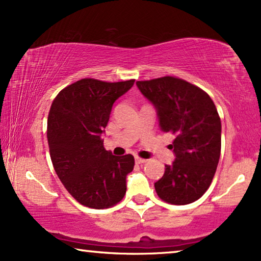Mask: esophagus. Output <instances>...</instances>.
I'll list each match as a JSON object with an SVG mask.
<instances>
[{"mask_svg":"<svg viewBox=\"0 0 261 261\" xmlns=\"http://www.w3.org/2000/svg\"><path fill=\"white\" fill-rule=\"evenodd\" d=\"M146 162H147V160L144 159V158H139V156H135V163H138V164H144V163H146Z\"/></svg>","mask_w":261,"mask_h":261,"instance_id":"34e87169","label":"esophagus"}]
</instances>
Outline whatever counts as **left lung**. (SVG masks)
Wrapping results in <instances>:
<instances>
[{"label": "left lung", "instance_id": "obj_1", "mask_svg": "<svg viewBox=\"0 0 261 261\" xmlns=\"http://www.w3.org/2000/svg\"><path fill=\"white\" fill-rule=\"evenodd\" d=\"M137 87L154 106L159 127L172 133L174 160L154 183L156 194L171 204L197 201L208 190L221 154V120L210 96L176 77L138 81Z\"/></svg>", "mask_w": 261, "mask_h": 261}]
</instances>
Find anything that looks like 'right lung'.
Listing matches in <instances>:
<instances>
[{
  "label": "right lung",
  "instance_id": "add662e5",
  "mask_svg": "<svg viewBox=\"0 0 261 261\" xmlns=\"http://www.w3.org/2000/svg\"><path fill=\"white\" fill-rule=\"evenodd\" d=\"M134 82L83 78L63 89L49 109L47 140L53 167L70 195L89 208H109L126 194L134 156L106 151L102 133L114 102Z\"/></svg>",
  "mask_w": 261,
  "mask_h": 261
}]
</instances>
